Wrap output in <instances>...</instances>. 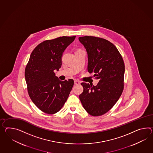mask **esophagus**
<instances>
[{
	"label": "esophagus",
	"instance_id": "34e87169",
	"mask_svg": "<svg viewBox=\"0 0 153 153\" xmlns=\"http://www.w3.org/2000/svg\"><path fill=\"white\" fill-rule=\"evenodd\" d=\"M75 82V85H76L80 84V82L78 81V80H75V82Z\"/></svg>",
	"mask_w": 153,
	"mask_h": 153
}]
</instances>
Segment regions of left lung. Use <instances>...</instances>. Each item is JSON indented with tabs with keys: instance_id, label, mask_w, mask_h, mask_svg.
<instances>
[{
	"instance_id": "left-lung-1",
	"label": "left lung",
	"mask_w": 153,
	"mask_h": 153,
	"mask_svg": "<svg viewBox=\"0 0 153 153\" xmlns=\"http://www.w3.org/2000/svg\"><path fill=\"white\" fill-rule=\"evenodd\" d=\"M78 40L87 52V70L99 80L96 86L82 83L83 91L79 100L91 116H102L114 106L123 92V58L116 46L105 39L86 36Z\"/></svg>"
}]
</instances>
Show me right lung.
Wrapping results in <instances>:
<instances>
[{
	"instance_id": "add662e5",
	"label": "right lung",
	"mask_w": 153,
	"mask_h": 153,
	"mask_svg": "<svg viewBox=\"0 0 153 153\" xmlns=\"http://www.w3.org/2000/svg\"><path fill=\"white\" fill-rule=\"evenodd\" d=\"M75 37L62 36L46 40L37 45L30 55L25 71L27 91L34 104L46 113L59 112L74 86L73 79L61 81L53 71L59 70L63 52Z\"/></svg>"
}]
</instances>
